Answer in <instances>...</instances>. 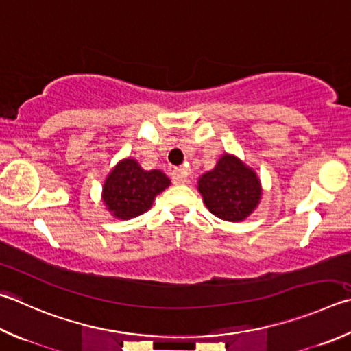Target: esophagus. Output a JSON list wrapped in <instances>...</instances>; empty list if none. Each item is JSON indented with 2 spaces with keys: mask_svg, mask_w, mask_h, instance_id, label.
<instances>
[{
  "mask_svg": "<svg viewBox=\"0 0 351 351\" xmlns=\"http://www.w3.org/2000/svg\"><path fill=\"white\" fill-rule=\"evenodd\" d=\"M171 180H173V184L176 186H182V184L187 182V171L184 167L175 169L173 173H171Z\"/></svg>",
  "mask_w": 351,
  "mask_h": 351,
  "instance_id": "1",
  "label": "esophagus"
}]
</instances>
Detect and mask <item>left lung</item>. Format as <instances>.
I'll return each mask as SVG.
<instances>
[{
	"label": "left lung",
	"instance_id": "1",
	"mask_svg": "<svg viewBox=\"0 0 351 351\" xmlns=\"http://www.w3.org/2000/svg\"><path fill=\"white\" fill-rule=\"evenodd\" d=\"M197 192L210 213L222 221L242 222L258 208L263 184L256 171L237 155L226 152L215 169L199 176Z\"/></svg>",
	"mask_w": 351,
	"mask_h": 351
}]
</instances>
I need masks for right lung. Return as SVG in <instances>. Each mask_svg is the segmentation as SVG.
Masks as SVG:
<instances>
[{
	"label": "right lung",
	"instance_id": "obj_1",
	"mask_svg": "<svg viewBox=\"0 0 351 351\" xmlns=\"http://www.w3.org/2000/svg\"><path fill=\"white\" fill-rule=\"evenodd\" d=\"M170 184L162 170H144L135 158L127 156L106 176L101 197L113 218L127 221L147 212Z\"/></svg>",
	"mask_w": 351,
	"mask_h": 351
}]
</instances>
